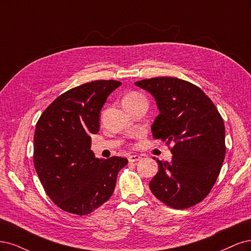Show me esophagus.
<instances>
[{"mask_svg": "<svg viewBox=\"0 0 251 251\" xmlns=\"http://www.w3.org/2000/svg\"><path fill=\"white\" fill-rule=\"evenodd\" d=\"M141 158H142V157H141L140 155H137V154H132V155H129V156H128V160L131 161V163H134V161L140 160Z\"/></svg>", "mask_w": 251, "mask_h": 251, "instance_id": "1", "label": "esophagus"}]
</instances>
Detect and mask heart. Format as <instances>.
Wrapping results in <instances>:
<instances>
[{"mask_svg":"<svg viewBox=\"0 0 251 251\" xmlns=\"http://www.w3.org/2000/svg\"><path fill=\"white\" fill-rule=\"evenodd\" d=\"M141 99H144V97L140 94L137 93H129L127 94L124 99H123V104H129V103H133L137 100H141Z\"/></svg>","mask_w":251,"mask_h":251,"instance_id":"1","label":"heart"}]
</instances>
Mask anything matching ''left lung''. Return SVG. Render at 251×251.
<instances>
[{"instance_id":"1","label":"left lung","mask_w":251,"mask_h":251,"mask_svg":"<svg viewBox=\"0 0 251 251\" xmlns=\"http://www.w3.org/2000/svg\"><path fill=\"white\" fill-rule=\"evenodd\" d=\"M134 84L156 102L159 115L151 126L153 137L174 144L171 161L156 159L158 172L149 182L151 192L177 209L199 203L211 192L225 157L219 111L198 86L178 78L156 77Z\"/></svg>"}]
</instances>
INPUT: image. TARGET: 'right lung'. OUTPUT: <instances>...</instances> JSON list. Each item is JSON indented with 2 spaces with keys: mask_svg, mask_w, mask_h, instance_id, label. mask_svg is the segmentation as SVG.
I'll return each instance as SVG.
<instances>
[{
  "mask_svg": "<svg viewBox=\"0 0 251 251\" xmlns=\"http://www.w3.org/2000/svg\"><path fill=\"white\" fill-rule=\"evenodd\" d=\"M121 84L97 80L59 96L40 116L34 133L33 161L43 187L61 209L87 215L106 202L124 157L97 158L91 134L100 128V110Z\"/></svg>",
  "mask_w": 251,
  "mask_h": 251,
  "instance_id": "obj_1",
  "label": "right lung"
}]
</instances>
